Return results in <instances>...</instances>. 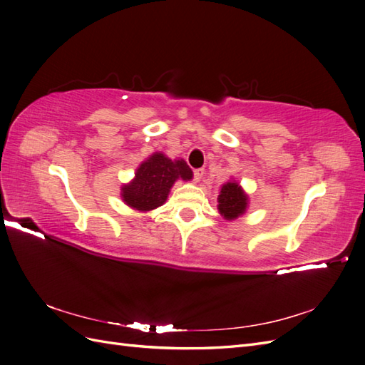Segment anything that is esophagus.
<instances>
[{"instance_id": "esophagus-1", "label": "esophagus", "mask_w": 365, "mask_h": 365, "mask_svg": "<svg viewBox=\"0 0 365 365\" xmlns=\"http://www.w3.org/2000/svg\"><path fill=\"white\" fill-rule=\"evenodd\" d=\"M202 175H204V169H195L193 170V180L200 181L202 178Z\"/></svg>"}]
</instances>
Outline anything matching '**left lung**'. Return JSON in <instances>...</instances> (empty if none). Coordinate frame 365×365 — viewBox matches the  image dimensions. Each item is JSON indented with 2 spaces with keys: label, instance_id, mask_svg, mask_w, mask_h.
<instances>
[{
  "label": "left lung",
  "instance_id": "left-lung-1",
  "mask_svg": "<svg viewBox=\"0 0 365 365\" xmlns=\"http://www.w3.org/2000/svg\"><path fill=\"white\" fill-rule=\"evenodd\" d=\"M217 202H219L217 208L220 215H222L225 219L231 220L245 213L248 196L244 193V190L240 189V185L237 182L231 181L222 185L220 195L217 197Z\"/></svg>",
  "mask_w": 365,
  "mask_h": 365
}]
</instances>
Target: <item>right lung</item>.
Segmentation results:
<instances>
[{"mask_svg": "<svg viewBox=\"0 0 365 365\" xmlns=\"http://www.w3.org/2000/svg\"><path fill=\"white\" fill-rule=\"evenodd\" d=\"M192 176L193 172L184 160L172 161L157 152L141 163L134 181L121 189V197L129 207L149 212L165 202L176 180L190 181Z\"/></svg>", "mask_w": 365, "mask_h": 365, "instance_id": "1", "label": "right lung"}]
</instances>
